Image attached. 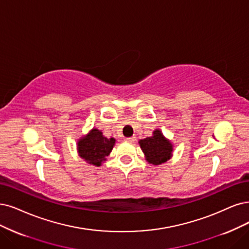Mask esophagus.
I'll use <instances>...</instances> for the list:
<instances>
[{"label":"esophagus","mask_w":249,"mask_h":249,"mask_svg":"<svg viewBox=\"0 0 249 249\" xmlns=\"http://www.w3.org/2000/svg\"><path fill=\"white\" fill-rule=\"evenodd\" d=\"M125 141H126V142H128L132 143V142H135V137H134V136H132V137H126Z\"/></svg>","instance_id":"1"}]
</instances>
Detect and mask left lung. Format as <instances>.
I'll return each instance as SVG.
<instances>
[{"mask_svg": "<svg viewBox=\"0 0 249 249\" xmlns=\"http://www.w3.org/2000/svg\"><path fill=\"white\" fill-rule=\"evenodd\" d=\"M139 142L145 156V160L151 164L160 165L171 158L173 151L172 143L159 129H156L153 132V136L141 140Z\"/></svg>", "mask_w": 249, "mask_h": 249, "instance_id": "8db88e82", "label": "left lung"}]
</instances>
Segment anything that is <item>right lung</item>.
<instances>
[{
	"label": "right lung",
	"mask_w": 249,
	"mask_h": 249,
	"mask_svg": "<svg viewBox=\"0 0 249 249\" xmlns=\"http://www.w3.org/2000/svg\"><path fill=\"white\" fill-rule=\"evenodd\" d=\"M115 142L116 140L113 137L107 139L100 130L93 128L87 135L78 141L77 149L82 159L94 166H100L112 152Z\"/></svg>",
	"instance_id": "right-lung-1"
}]
</instances>
